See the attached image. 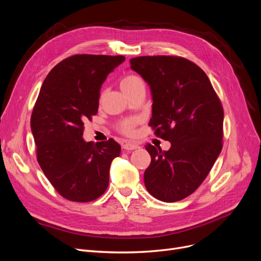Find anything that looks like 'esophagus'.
Returning <instances> with one entry per match:
<instances>
[{
    "label": "esophagus",
    "mask_w": 261,
    "mask_h": 261,
    "mask_svg": "<svg viewBox=\"0 0 261 261\" xmlns=\"http://www.w3.org/2000/svg\"><path fill=\"white\" fill-rule=\"evenodd\" d=\"M123 148L125 150H135V149H140V146L135 143H126L123 145Z\"/></svg>",
    "instance_id": "1"
}]
</instances>
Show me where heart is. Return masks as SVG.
<instances>
[{"mask_svg":"<svg viewBox=\"0 0 261 261\" xmlns=\"http://www.w3.org/2000/svg\"><path fill=\"white\" fill-rule=\"evenodd\" d=\"M141 83H143V82L138 76L132 75V74L131 75H127V76H125L123 80L120 81V88L126 94H129L135 88V87L138 84H141ZM133 124H134L133 120H126V121H124L123 124H121L120 129H121V131H123L124 133L130 134L132 132Z\"/></svg>","mask_w":261,"mask_h":261,"instance_id":"1","label":"heart"}]
</instances>
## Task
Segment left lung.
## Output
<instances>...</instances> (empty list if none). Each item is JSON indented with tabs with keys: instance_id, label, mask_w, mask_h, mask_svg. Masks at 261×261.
<instances>
[{
	"instance_id": "1",
	"label": "left lung",
	"mask_w": 261,
	"mask_h": 261,
	"mask_svg": "<svg viewBox=\"0 0 261 261\" xmlns=\"http://www.w3.org/2000/svg\"><path fill=\"white\" fill-rule=\"evenodd\" d=\"M130 68L149 85L155 134L168 151L148 144V192L165 202L192 194L209 174L222 149L223 109L213 86L197 65L178 57H138Z\"/></svg>"
}]
</instances>
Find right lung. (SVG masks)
<instances>
[{
	"label": "right lung",
	"instance_id": "obj_1",
	"mask_svg": "<svg viewBox=\"0 0 261 261\" xmlns=\"http://www.w3.org/2000/svg\"><path fill=\"white\" fill-rule=\"evenodd\" d=\"M123 56L76 55L59 63L46 76L33 108L30 127L38 162L58 192L71 201L98 198L109 185L112 161L120 146L86 143L84 121L97 113L99 92Z\"/></svg>",
	"mask_w": 261,
	"mask_h": 261
}]
</instances>
